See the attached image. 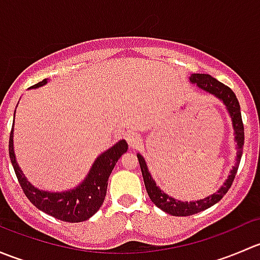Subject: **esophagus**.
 Listing matches in <instances>:
<instances>
[{
    "label": "esophagus",
    "instance_id": "obj_1",
    "mask_svg": "<svg viewBox=\"0 0 260 260\" xmlns=\"http://www.w3.org/2000/svg\"><path fill=\"white\" fill-rule=\"evenodd\" d=\"M125 140H127L128 146H129L132 149L137 148V147L140 146V143H141L140 135H138V133H136V132L127 133V135H125Z\"/></svg>",
    "mask_w": 260,
    "mask_h": 260
}]
</instances>
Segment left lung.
Listing matches in <instances>:
<instances>
[{"label": "left lung", "instance_id": "obj_1", "mask_svg": "<svg viewBox=\"0 0 260 260\" xmlns=\"http://www.w3.org/2000/svg\"><path fill=\"white\" fill-rule=\"evenodd\" d=\"M190 83L198 86L201 90L214 95L215 98L219 99L225 106L228 113L232 118L233 129H234V142L237 143L235 145L237 157H235V165L229 172V176L224 181V183L220 186L219 190H216L214 193L206 196V198L200 199V200L181 201L167 195L164 190H161L156 185V181L153 180L151 172H149L146 159L143 158L142 154L137 153L143 181H145L146 190L149 199H151V201L157 208H159L162 211L167 212V214L172 215V216H190V215L206 210V209L211 208L212 205L219 203L222 199V196L228 192V190H229L233 181L235 179V175H237L238 169H239L244 147V125L242 120V113H240L239 102H238L234 91L229 86L224 85V84L220 83L219 80H216L209 74H191Z\"/></svg>", "mask_w": 260, "mask_h": 260}]
</instances>
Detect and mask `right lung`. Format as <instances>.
<instances>
[{
    "label": "right lung",
    "instance_id": "obj_1",
    "mask_svg": "<svg viewBox=\"0 0 260 260\" xmlns=\"http://www.w3.org/2000/svg\"><path fill=\"white\" fill-rule=\"evenodd\" d=\"M48 84V79L35 84L30 89H36ZM16 113V109H15ZM14 123H12L11 135H10L9 153L11 164L14 166L18 182L25 192L26 198L39 209L48 215L56 217L61 221L80 222L85 221L93 216L103 205L104 198L107 195L108 180L117 165L118 159L128 149L124 140H120L99 154L91 165L88 175L78 186L65 191H45L35 187L27 177L23 175L22 170L18 166L16 154L14 149Z\"/></svg>",
    "mask_w": 260,
    "mask_h": 260
}]
</instances>
